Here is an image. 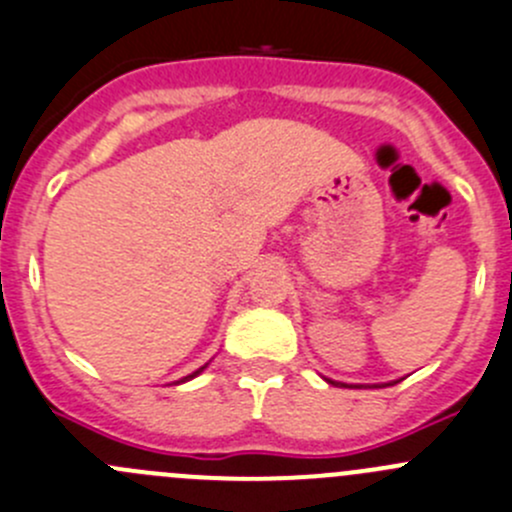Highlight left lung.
Here are the masks:
<instances>
[{"label": "left lung", "instance_id": "obj_1", "mask_svg": "<svg viewBox=\"0 0 512 512\" xmlns=\"http://www.w3.org/2000/svg\"><path fill=\"white\" fill-rule=\"evenodd\" d=\"M327 382H332V380H327ZM332 385H337V382H332Z\"/></svg>", "mask_w": 512, "mask_h": 512}]
</instances>
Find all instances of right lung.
<instances>
[{
  "instance_id": "right-lung-1",
  "label": "right lung",
  "mask_w": 512,
  "mask_h": 512,
  "mask_svg": "<svg viewBox=\"0 0 512 512\" xmlns=\"http://www.w3.org/2000/svg\"><path fill=\"white\" fill-rule=\"evenodd\" d=\"M200 372H202V367H200V370H197V372H192V375H187V377H185V380H190V377H195V375H200Z\"/></svg>"
}]
</instances>
